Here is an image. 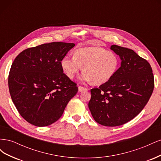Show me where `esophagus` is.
I'll return each mask as SVG.
<instances>
[{
	"label": "esophagus",
	"mask_w": 161,
	"mask_h": 161,
	"mask_svg": "<svg viewBox=\"0 0 161 161\" xmlns=\"http://www.w3.org/2000/svg\"><path fill=\"white\" fill-rule=\"evenodd\" d=\"M87 91V89L85 88V87L81 86H79V92H83V91Z\"/></svg>",
	"instance_id": "1"
}]
</instances>
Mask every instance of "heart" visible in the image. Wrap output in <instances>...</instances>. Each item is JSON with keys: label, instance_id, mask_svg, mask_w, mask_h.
Returning <instances> with one entry per match:
<instances>
[{"label": "heart", "instance_id": "obj_1", "mask_svg": "<svg viewBox=\"0 0 161 161\" xmlns=\"http://www.w3.org/2000/svg\"><path fill=\"white\" fill-rule=\"evenodd\" d=\"M60 66L68 78L72 79L82 69L80 79L101 85L109 81L118 70L119 59L115 53L99 47H84L75 50L73 57L65 56Z\"/></svg>", "mask_w": 161, "mask_h": 161}]
</instances>
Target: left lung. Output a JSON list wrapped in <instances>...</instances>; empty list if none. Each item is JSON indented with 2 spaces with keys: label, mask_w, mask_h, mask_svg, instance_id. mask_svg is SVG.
I'll list each match as a JSON object with an SVG mask.
<instances>
[{
  "label": "left lung",
  "mask_w": 161,
  "mask_h": 161,
  "mask_svg": "<svg viewBox=\"0 0 161 161\" xmlns=\"http://www.w3.org/2000/svg\"><path fill=\"white\" fill-rule=\"evenodd\" d=\"M111 50L119 56L121 66L109 81L91 90L89 108L97 123L114 127L140 113L153 93L154 82L147 60L126 47L112 45Z\"/></svg>",
  "instance_id": "8db88e82"
}]
</instances>
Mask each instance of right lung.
Returning <instances> with one entry per match:
<instances>
[{
  "label": "right lung",
  "mask_w": 161,
  "mask_h": 161,
  "mask_svg": "<svg viewBox=\"0 0 161 161\" xmlns=\"http://www.w3.org/2000/svg\"><path fill=\"white\" fill-rule=\"evenodd\" d=\"M75 46L52 42L23 50L14 60L8 84L14 105L27 122L38 127L59 119L78 91L63 73L62 58Z\"/></svg>",
  "instance_id": "obj_1"
}]
</instances>
